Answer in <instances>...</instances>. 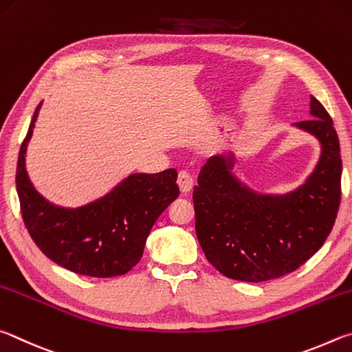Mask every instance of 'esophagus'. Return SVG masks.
Instances as JSON below:
<instances>
[{"label": "esophagus", "mask_w": 352, "mask_h": 352, "mask_svg": "<svg viewBox=\"0 0 352 352\" xmlns=\"http://www.w3.org/2000/svg\"><path fill=\"white\" fill-rule=\"evenodd\" d=\"M177 186H179L181 192L182 193H188L190 190L193 187V177L190 176V173L187 171H179V175H177Z\"/></svg>", "instance_id": "esophagus-1"}]
</instances>
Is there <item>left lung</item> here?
Returning a JSON list of instances; mask_svg holds the SVG:
<instances>
[{"label": "left lung", "instance_id": "1", "mask_svg": "<svg viewBox=\"0 0 352 352\" xmlns=\"http://www.w3.org/2000/svg\"><path fill=\"white\" fill-rule=\"evenodd\" d=\"M312 119L295 123L316 135L322 156L303 186L281 196L258 195L230 170L233 156H214L193 192L196 236L208 263L227 278L267 281L297 270L322 248L342 199L340 144L324 107L311 96Z\"/></svg>", "mask_w": 352, "mask_h": 352}]
</instances>
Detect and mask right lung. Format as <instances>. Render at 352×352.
Listing matches in <instances>:
<instances>
[{
  "label": "right lung",
  "instance_id": "1",
  "mask_svg": "<svg viewBox=\"0 0 352 352\" xmlns=\"http://www.w3.org/2000/svg\"><path fill=\"white\" fill-rule=\"evenodd\" d=\"M36 107L16 164V192L24 226L43 254L78 275L109 278L140 261L151 227L177 196V171L128 176L107 196L78 208L55 207L30 184L24 154L32 135Z\"/></svg>",
  "mask_w": 352,
  "mask_h": 352
}]
</instances>
